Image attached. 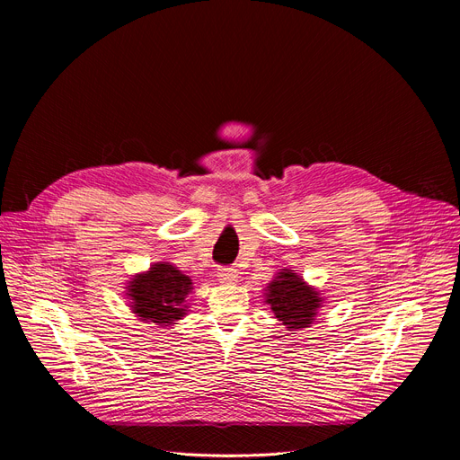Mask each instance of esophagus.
<instances>
[{
	"instance_id": "34e87169",
	"label": "esophagus",
	"mask_w": 460,
	"mask_h": 460,
	"mask_svg": "<svg viewBox=\"0 0 460 460\" xmlns=\"http://www.w3.org/2000/svg\"><path fill=\"white\" fill-rule=\"evenodd\" d=\"M217 279L224 285H234L238 279V272L234 269H217Z\"/></svg>"
}]
</instances>
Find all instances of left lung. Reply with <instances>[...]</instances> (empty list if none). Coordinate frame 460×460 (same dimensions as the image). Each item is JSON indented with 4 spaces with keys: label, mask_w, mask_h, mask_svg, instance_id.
<instances>
[{
    "label": "left lung",
    "mask_w": 460,
    "mask_h": 460,
    "mask_svg": "<svg viewBox=\"0 0 460 460\" xmlns=\"http://www.w3.org/2000/svg\"><path fill=\"white\" fill-rule=\"evenodd\" d=\"M267 304L274 311V317L287 330H302L309 328L315 323L319 307L323 304L321 293L317 288L309 287L302 276L295 270L283 269L267 287Z\"/></svg>",
    "instance_id": "obj_1"
}]
</instances>
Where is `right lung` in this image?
<instances>
[{"mask_svg":"<svg viewBox=\"0 0 460 460\" xmlns=\"http://www.w3.org/2000/svg\"><path fill=\"white\" fill-rule=\"evenodd\" d=\"M191 288V279L172 262H155L147 272L128 281L127 296L139 321L165 328L186 315V296Z\"/></svg>","mask_w":460,"mask_h":460,"instance_id":"add662e5","label":"right lung"}]
</instances>
